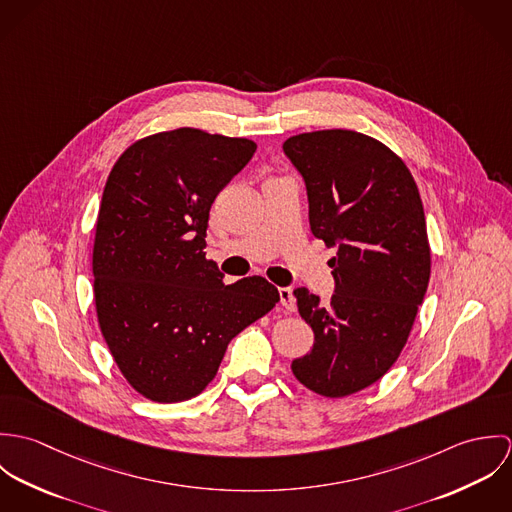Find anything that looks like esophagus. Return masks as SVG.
Instances as JSON below:
<instances>
[{
    "instance_id": "34e87169",
    "label": "esophagus",
    "mask_w": 512,
    "mask_h": 512,
    "mask_svg": "<svg viewBox=\"0 0 512 512\" xmlns=\"http://www.w3.org/2000/svg\"><path fill=\"white\" fill-rule=\"evenodd\" d=\"M280 299H282V305L288 309V311H295V297H293L292 288H280Z\"/></svg>"
}]
</instances>
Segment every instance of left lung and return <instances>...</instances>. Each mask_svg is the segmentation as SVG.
<instances>
[{"instance_id": "obj_1", "label": "left lung", "mask_w": 512, "mask_h": 512, "mask_svg": "<svg viewBox=\"0 0 512 512\" xmlns=\"http://www.w3.org/2000/svg\"><path fill=\"white\" fill-rule=\"evenodd\" d=\"M284 153L303 177L313 236L337 252L327 305L293 290L315 343L292 370L309 390L341 398L382 378L408 341L430 282L424 207L404 161L365 134H299Z\"/></svg>"}]
</instances>
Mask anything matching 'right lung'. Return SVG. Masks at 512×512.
<instances>
[{"label":"right lung","instance_id":"obj_1","mask_svg":"<svg viewBox=\"0 0 512 512\" xmlns=\"http://www.w3.org/2000/svg\"><path fill=\"white\" fill-rule=\"evenodd\" d=\"M256 144L179 128L128 147L112 167L92 250L94 301L126 380L181 402L215 378L228 343L280 293L260 276L230 286L205 258L209 211Z\"/></svg>","mask_w":512,"mask_h":512}]
</instances>
